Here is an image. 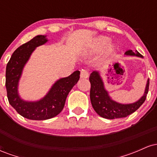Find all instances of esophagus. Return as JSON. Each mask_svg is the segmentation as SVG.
Listing matches in <instances>:
<instances>
[{
  "label": "esophagus",
  "mask_w": 157,
  "mask_h": 157,
  "mask_svg": "<svg viewBox=\"0 0 157 157\" xmlns=\"http://www.w3.org/2000/svg\"><path fill=\"white\" fill-rule=\"evenodd\" d=\"M89 77V72L86 70L82 69L80 71V78L82 79H87Z\"/></svg>",
  "instance_id": "obj_1"
}]
</instances>
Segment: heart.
I'll return each mask as SVG.
<instances>
[{"instance_id": "heart-1", "label": "heart", "mask_w": 157, "mask_h": 157, "mask_svg": "<svg viewBox=\"0 0 157 157\" xmlns=\"http://www.w3.org/2000/svg\"><path fill=\"white\" fill-rule=\"evenodd\" d=\"M110 42H111V38L108 36H98L89 46L88 52L91 54H97L102 51L105 48L103 52V56L105 57H109L116 52L115 45L110 44Z\"/></svg>"}]
</instances>
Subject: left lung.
<instances>
[{
    "label": "left lung",
    "mask_w": 157,
    "mask_h": 157,
    "mask_svg": "<svg viewBox=\"0 0 157 157\" xmlns=\"http://www.w3.org/2000/svg\"><path fill=\"white\" fill-rule=\"evenodd\" d=\"M125 55L142 57L137 51L134 52L132 50L125 52ZM89 81L91 82L90 99L93 109L100 117L109 120L126 117L136 111L145 102L149 89V80H147L145 92L140 100L133 103L122 104L114 101L109 96L99 71H94L90 75Z\"/></svg>",
    "instance_id": "8db88e82"
}]
</instances>
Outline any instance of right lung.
Returning <instances> with one entry per match:
<instances>
[{
    "mask_svg": "<svg viewBox=\"0 0 157 157\" xmlns=\"http://www.w3.org/2000/svg\"><path fill=\"white\" fill-rule=\"evenodd\" d=\"M46 35H37L19 46L12 54L6 69V88L10 104L23 117L44 120L59 114L65 105L66 97L80 79V71L57 80L46 95L37 101H26L20 97L19 81L23 68L37 46L46 44Z\"/></svg>",
    "mask_w": 157,
    "mask_h": 157,
    "instance_id": "right-lung-1",
    "label": "right lung"
}]
</instances>
